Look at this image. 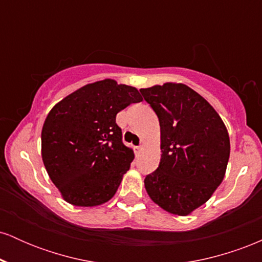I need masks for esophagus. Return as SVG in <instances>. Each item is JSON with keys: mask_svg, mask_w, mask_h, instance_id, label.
Here are the masks:
<instances>
[{"mask_svg": "<svg viewBox=\"0 0 262 262\" xmlns=\"http://www.w3.org/2000/svg\"><path fill=\"white\" fill-rule=\"evenodd\" d=\"M134 149H135V154H137V155H139L141 150H143V146H141V145H139V146H135Z\"/></svg>", "mask_w": 262, "mask_h": 262, "instance_id": "34e87169", "label": "esophagus"}]
</instances>
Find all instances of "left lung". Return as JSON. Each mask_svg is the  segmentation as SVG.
Instances as JSON below:
<instances>
[{"instance_id":"left-lung-1","label":"left lung","mask_w":262,"mask_h":262,"mask_svg":"<svg viewBox=\"0 0 262 262\" xmlns=\"http://www.w3.org/2000/svg\"><path fill=\"white\" fill-rule=\"evenodd\" d=\"M160 123V165L144 180L154 203L188 215L223 181L230 154L224 122L201 95L183 83L141 89Z\"/></svg>"}]
</instances>
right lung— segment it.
Wrapping results in <instances>:
<instances>
[{"label": "right lung", "mask_w": 262, "mask_h": 262, "mask_svg": "<svg viewBox=\"0 0 262 262\" xmlns=\"http://www.w3.org/2000/svg\"><path fill=\"white\" fill-rule=\"evenodd\" d=\"M143 101L133 86L106 79L87 83L58 102L41 129V159L68 203L96 207L116 194L134 159L116 116Z\"/></svg>", "instance_id": "add662e5"}]
</instances>
